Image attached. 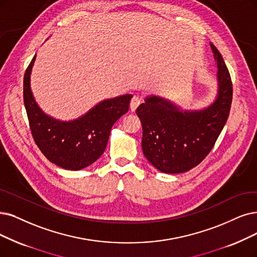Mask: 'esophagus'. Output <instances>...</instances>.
I'll return each mask as SVG.
<instances>
[{"instance_id":"esophagus-1","label":"esophagus","mask_w":257,"mask_h":257,"mask_svg":"<svg viewBox=\"0 0 257 257\" xmlns=\"http://www.w3.org/2000/svg\"><path fill=\"white\" fill-rule=\"evenodd\" d=\"M140 103H141V98L140 97H138V96L133 97V99L131 100V104H130L131 110L132 111H135Z\"/></svg>"}]
</instances>
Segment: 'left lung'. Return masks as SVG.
Instances as JSON below:
<instances>
[{
	"mask_svg": "<svg viewBox=\"0 0 257 257\" xmlns=\"http://www.w3.org/2000/svg\"><path fill=\"white\" fill-rule=\"evenodd\" d=\"M217 64L218 90L206 108L182 110L159 96H149L136 109L142 124L141 147L146 158L162 173L187 172L206 158L213 149L232 103L233 87L222 56L210 44Z\"/></svg>",
	"mask_w": 257,
	"mask_h": 257,
	"instance_id": "obj_1",
	"label": "left lung"
}]
</instances>
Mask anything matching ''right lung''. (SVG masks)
<instances>
[{"label":"right lung","instance_id":"add662e5","mask_svg":"<svg viewBox=\"0 0 257 257\" xmlns=\"http://www.w3.org/2000/svg\"><path fill=\"white\" fill-rule=\"evenodd\" d=\"M36 56L24 75L23 97L30 131L36 145L56 166L70 171L82 170L103 154L111 126L127 112L133 95L99 102L78 119L61 121L40 108L30 88V74Z\"/></svg>","mask_w":257,"mask_h":257}]
</instances>
